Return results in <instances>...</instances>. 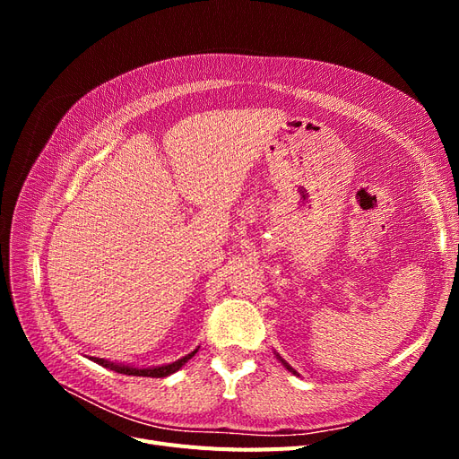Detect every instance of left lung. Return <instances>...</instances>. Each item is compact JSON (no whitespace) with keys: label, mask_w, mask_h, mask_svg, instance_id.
<instances>
[{"label":"left lung","mask_w":459,"mask_h":459,"mask_svg":"<svg viewBox=\"0 0 459 459\" xmlns=\"http://www.w3.org/2000/svg\"><path fill=\"white\" fill-rule=\"evenodd\" d=\"M277 358H280V359H281V364H283V366H285V368H287V369H289V371H293V373H295V375H299V373H297V371H295V369H293V368H290V366H289V364H287V362H285V359H283V358H281V356H280V354H277Z\"/></svg>","instance_id":"1"}]
</instances>
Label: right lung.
Segmentation results:
<instances>
[{
    "instance_id": "right-lung-1",
    "label": "right lung",
    "mask_w": 459,
    "mask_h": 459,
    "mask_svg": "<svg viewBox=\"0 0 459 459\" xmlns=\"http://www.w3.org/2000/svg\"><path fill=\"white\" fill-rule=\"evenodd\" d=\"M197 351H199V349H195L191 354H187V356H184V358L176 359V362H172V364L157 366V368H134V366H124V364L107 362V359H103V358H90V359H93L95 364H100V366H103V368H108V369L117 371V373L134 375V377H166V375L176 373L179 368H182V366L187 362V359H191L193 356L197 354Z\"/></svg>"
}]
</instances>
